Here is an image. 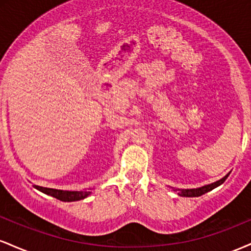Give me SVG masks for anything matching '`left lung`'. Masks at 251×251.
<instances>
[{
    "label": "left lung",
    "instance_id": "obj_1",
    "mask_svg": "<svg viewBox=\"0 0 251 251\" xmlns=\"http://www.w3.org/2000/svg\"><path fill=\"white\" fill-rule=\"evenodd\" d=\"M226 175V177H223L222 179L215 181V183L212 184H209V185H205V186H201V188H198V189H186V190H179L178 191V195L181 196V197H198V196H201L204 194H206V192L211 191L212 189L217 188L218 185H221V184L224 183V180L227 178Z\"/></svg>",
    "mask_w": 251,
    "mask_h": 251
}]
</instances>
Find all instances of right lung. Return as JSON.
Instances as JSON below:
<instances>
[{
  "label": "right lung",
  "instance_id": "right-lung-1",
  "mask_svg": "<svg viewBox=\"0 0 251 251\" xmlns=\"http://www.w3.org/2000/svg\"><path fill=\"white\" fill-rule=\"evenodd\" d=\"M34 188L40 190L46 195H50L51 197H55L56 200H60L62 201H80L86 198L91 194V191H63V190H56V189H50V188H42V186L34 185Z\"/></svg>",
  "mask_w": 251,
  "mask_h": 251
}]
</instances>
